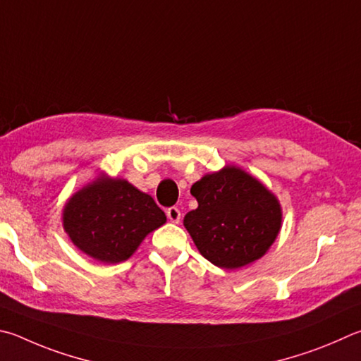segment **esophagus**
Masks as SVG:
<instances>
[{
    "instance_id": "34e87169",
    "label": "esophagus",
    "mask_w": 361,
    "mask_h": 361,
    "mask_svg": "<svg viewBox=\"0 0 361 361\" xmlns=\"http://www.w3.org/2000/svg\"><path fill=\"white\" fill-rule=\"evenodd\" d=\"M166 214H167L169 221H172L173 224H178L180 219H181V212H180V209L176 208V207H170V208H167Z\"/></svg>"
}]
</instances>
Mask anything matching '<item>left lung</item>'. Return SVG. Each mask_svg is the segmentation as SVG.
I'll use <instances>...</instances> for the list:
<instances>
[{"mask_svg": "<svg viewBox=\"0 0 361 361\" xmlns=\"http://www.w3.org/2000/svg\"><path fill=\"white\" fill-rule=\"evenodd\" d=\"M199 207L185 216L186 231L200 254L226 270L260 259L281 231L278 199L245 170L227 166L194 183Z\"/></svg>", "mask_w": 361, "mask_h": 361, "instance_id": "8db88e82", "label": "left lung"}]
</instances>
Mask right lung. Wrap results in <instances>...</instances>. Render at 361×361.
Here are the masks:
<instances>
[{"label": "right lung", "instance_id": "right-lung-1", "mask_svg": "<svg viewBox=\"0 0 361 361\" xmlns=\"http://www.w3.org/2000/svg\"><path fill=\"white\" fill-rule=\"evenodd\" d=\"M166 221L152 195L106 175L72 195L63 209V227L72 243L104 264L128 260Z\"/></svg>", "mask_w": 361, "mask_h": 361}]
</instances>
